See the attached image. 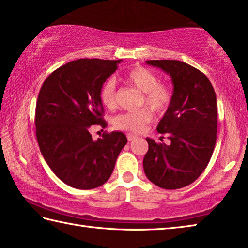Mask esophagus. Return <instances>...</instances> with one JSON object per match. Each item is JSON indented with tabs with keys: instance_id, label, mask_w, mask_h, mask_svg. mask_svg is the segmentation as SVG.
<instances>
[{
	"instance_id": "esophagus-1",
	"label": "esophagus",
	"mask_w": 248,
	"mask_h": 248,
	"mask_svg": "<svg viewBox=\"0 0 248 248\" xmlns=\"http://www.w3.org/2000/svg\"><path fill=\"white\" fill-rule=\"evenodd\" d=\"M127 138H128L129 141H133V140L137 139V137L133 136V134H131V133H128V134H127Z\"/></svg>"
}]
</instances>
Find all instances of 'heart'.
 Segmentation results:
<instances>
[{
    "mask_svg": "<svg viewBox=\"0 0 248 248\" xmlns=\"http://www.w3.org/2000/svg\"><path fill=\"white\" fill-rule=\"evenodd\" d=\"M129 84L143 93V104L157 114H163L169 109L173 100V91L165 83H159L158 75L152 70L136 66L124 74ZM99 99L105 107L112 109L116 106V84L114 79H107L99 91ZM152 120L149 109H138L120 114L114 119L116 128L125 131L139 133L145 129Z\"/></svg>",
    "mask_w": 248,
    "mask_h": 248,
    "instance_id": "b5f03b06",
    "label": "heart"
}]
</instances>
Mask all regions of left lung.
<instances>
[{"label": "left lung", "mask_w": 248, "mask_h": 248, "mask_svg": "<svg viewBox=\"0 0 248 248\" xmlns=\"http://www.w3.org/2000/svg\"><path fill=\"white\" fill-rule=\"evenodd\" d=\"M146 63L170 75L174 93L156 128L170 143H156L146 138L144 173L158 187L179 189L194 183L212 156L217 130V96L209 78L185 62L149 60Z\"/></svg>", "instance_id": "8db88e82"}]
</instances>
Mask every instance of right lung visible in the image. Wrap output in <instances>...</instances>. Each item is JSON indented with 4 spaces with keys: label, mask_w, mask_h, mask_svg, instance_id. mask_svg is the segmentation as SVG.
<instances>
[{
    "label": "right lung",
    "mask_w": 248,
    "mask_h": 248,
    "mask_svg": "<svg viewBox=\"0 0 248 248\" xmlns=\"http://www.w3.org/2000/svg\"><path fill=\"white\" fill-rule=\"evenodd\" d=\"M121 60L78 59L60 66L45 79L36 103V137L50 169L64 184L93 189L110 177L123 132L102 134L94 141L90 130L107 127L99 91Z\"/></svg>",
    "instance_id": "right-lung-1"
}]
</instances>
